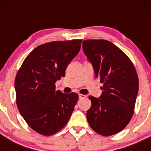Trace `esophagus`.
Wrapping results in <instances>:
<instances>
[{
	"label": "esophagus",
	"instance_id": "34e87169",
	"mask_svg": "<svg viewBox=\"0 0 151 151\" xmlns=\"http://www.w3.org/2000/svg\"><path fill=\"white\" fill-rule=\"evenodd\" d=\"M86 97V96L84 95V94H79V99H85Z\"/></svg>",
	"mask_w": 151,
	"mask_h": 151
}]
</instances>
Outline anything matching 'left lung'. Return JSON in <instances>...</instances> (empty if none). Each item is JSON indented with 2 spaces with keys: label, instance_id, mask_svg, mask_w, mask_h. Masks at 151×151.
Segmentation results:
<instances>
[{
  "label": "left lung",
  "instance_id": "8db88e82",
  "mask_svg": "<svg viewBox=\"0 0 151 151\" xmlns=\"http://www.w3.org/2000/svg\"><path fill=\"white\" fill-rule=\"evenodd\" d=\"M83 49L96 77L103 84L99 99L89 96L91 106L86 113L88 122L102 136L115 134L133 116L139 89L137 73L129 58L109 41L85 40Z\"/></svg>",
  "mask_w": 151,
  "mask_h": 151
}]
</instances>
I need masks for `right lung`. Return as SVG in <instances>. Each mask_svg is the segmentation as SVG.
<instances>
[{
	"mask_svg": "<svg viewBox=\"0 0 151 151\" xmlns=\"http://www.w3.org/2000/svg\"><path fill=\"white\" fill-rule=\"evenodd\" d=\"M82 39L41 45L28 55L16 75V102L21 115L32 129L50 136L68 123L79 99L55 90L66 67L78 54Z\"/></svg>",
	"mask_w": 151,
	"mask_h": 151,
	"instance_id": "right-lung-1",
	"label": "right lung"
}]
</instances>
